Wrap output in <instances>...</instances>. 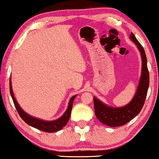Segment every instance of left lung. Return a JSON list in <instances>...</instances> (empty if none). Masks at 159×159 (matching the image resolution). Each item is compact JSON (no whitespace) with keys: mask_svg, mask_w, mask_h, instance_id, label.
Listing matches in <instances>:
<instances>
[{"mask_svg":"<svg viewBox=\"0 0 159 159\" xmlns=\"http://www.w3.org/2000/svg\"><path fill=\"white\" fill-rule=\"evenodd\" d=\"M130 39L137 45L141 56L142 68L139 84L132 101L123 107H111L104 104L96 97H93L95 114L97 119L110 127H117L125 125L134 118L141 111L147 97L149 84V75L147 68V60L142 45L131 33Z\"/></svg>","mask_w":159,"mask_h":159,"instance_id":"obj_1","label":"left lung"}]
</instances>
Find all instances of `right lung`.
Here are the masks:
<instances>
[{
  "mask_svg": "<svg viewBox=\"0 0 159 159\" xmlns=\"http://www.w3.org/2000/svg\"><path fill=\"white\" fill-rule=\"evenodd\" d=\"M10 91L16 110H17L18 113H19V116H21V119H22L27 124L30 125V126L39 129L40 131H43V132L49 133L58 132V131L61 130V129L66 125L69 120V117H70L72 105H73V101L75 98L77 96V95H75L72 97H71L70 100H69V102L68 107H67L66 111H65L64 114L62 115L61 117L55 120H52V121H46V120H43L39 119V118H36L34 117V116H30V115L27 114V113L21 108V106L19 105V103L16 101L15 96H14L13 91H12V89L11 78L10 79Z\"/></svg>",
  "mask_w": 159,
  "mask_h": 159,
  "instance_id": "add662e5",
  "label": "right lung"
}]
</instances>
